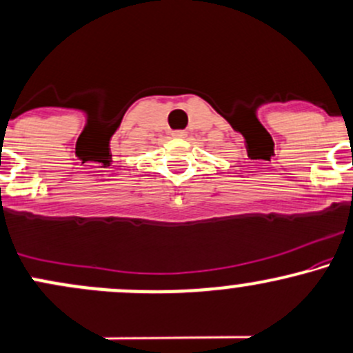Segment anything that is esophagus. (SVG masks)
<instances>
[{
	"label": "esophagus",
	"mask_w": 353,
	"mask_h": 353,
	"mask_svg": "<svg viewBox=\"0 0 353 353\" xmlns=\"http://www.w3.org/2000/svg\"><path fill=\"white\" fill-rule=\"evenodd\" d=\"M185 135H188V132H185V130H174V132H172V137L183 139V137H185Z\"/></svg>",
	"instance_id": "esophagus-1"
}]
</instances>
